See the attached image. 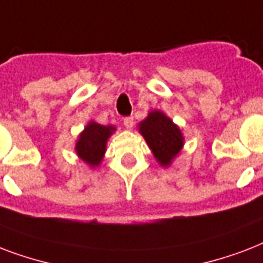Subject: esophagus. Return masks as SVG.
<instances>
[{
    "instance_id": "obj_1",
    "label": "esophagus",
    "mask_w": 263,
    "mask_h": 263,
    "mask_svg": "<svg viewBox=\"0 0 263 263\" xmlns=\"http://www.w3.org/2000/svg\"><path fill=\"white\" fill-rule=\"evenodd\" d=\"M123 125H125L126 129H132L134 125V119L132 117H126L125 119H123Z\"/></svg>"
}]
</instances>
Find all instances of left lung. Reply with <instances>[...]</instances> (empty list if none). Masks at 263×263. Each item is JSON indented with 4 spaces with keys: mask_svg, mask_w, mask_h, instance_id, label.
Returning <instances> with one entry per match:
<instances>
[{
    "mask_svg": "<svg viewBox=\"0 0 263 263\" xmlns=\"http://www.w3.org/2000/svg\"><path fill=\"white\" fill-rule=\"evenodd\" d=\"M138 132L145 138L155 159L163 167L170 166L184 146L180 127L162 111L154 109L138 123Z\"/></svg>",
    "mask_w": 263,
    "mask_h": 263,
    "instance_id": "1",
    "label": "left lung"
}]
</instances>
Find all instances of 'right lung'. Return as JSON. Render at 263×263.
Returning <instances> with one entry per match:
<instances>
[{"label":"right lung","instance_id":"add662e5","mask_svg":"<svg viewBox=\"0 0 263 263\" xmlns=\"http://www.w3.org/2000/svg\"><path fill=\"white\" fill-rule=\"evenodd\" d=\"M114 132V126H103L93 121L89 122L75 144L77 155L90 167L99 166L105 154L107 141Z\"/></svg>","mask_w":263,"mask_h":263}]
</instances>
